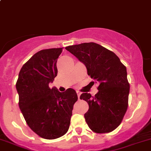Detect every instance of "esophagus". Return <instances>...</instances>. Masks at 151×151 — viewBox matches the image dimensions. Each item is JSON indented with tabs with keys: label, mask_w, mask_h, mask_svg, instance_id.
<instances>
[{
	"label": "esophagus",
	"mask_w": 151,
	"mask_h": 151,
	"mask_svg": "<svg viewBox=\"0 0 151 151\" xmlns=\"http://www.w3.org/2000/svg\"><path fill=\"white\" fill-rule=\"evenodd\" d=\"M77 96H78V99H80V95H81V93H80V91H77Z\"/></svg>",
	"instance_id": "1"
}]
</instances>
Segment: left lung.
Listing matches in <instances>:
<instances>
[{"mask_svg": "<svg viewBox=\"0 0 151 151\" xmlns=\"http://www.w3.org/2000/svg\"><path fill=\"white\" fill-rule=\"evenodd\" d=\"M66 50L84 63L88 75L99 84L95 96L88 93L80 96L89 105L84 115L87 124L95 133L112 132L122 122L129 104L126 67L113 52L94 42L71 45Z\"/></svg>", "mask_w": 151, "mask_h": 151, "instance_id": "1", "label": "left lung"}]
</instances>
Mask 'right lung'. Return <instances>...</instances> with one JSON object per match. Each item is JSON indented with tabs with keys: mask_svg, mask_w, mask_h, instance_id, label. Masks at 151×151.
<instances>
[{
	"mask_svg": "<svg viewBox=\"0 0 151 151\" xmlns=\"http://www.w3.org/2000/svg\"><path fill=\"white\" fill-rule=\"evenodd\" d=\"M63 48L42 50L33 55L19 73L16 88L19 106L29 127L47 139L60 137L68 132L77 93L68 88L60 93L49 83L57 76L58 58Z\"/></svg>",
	"mask_w": 151,
	"mask_h": 151,
	"instance_id": "add662e5",
	"label": "right lung"
}]
</instances>
